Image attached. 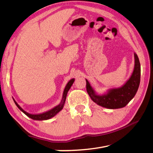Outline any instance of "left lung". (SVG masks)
I'll return each mask as SVG.
<instances>
[{
    "label": "left lung",
    "mask_w": 153,
    "mask_h": 153,
    "mask_svg": "<svg viewBox=\"0 0 153 153\" xmlns=\"http://www.w3.org/2000/svg\"><path fill=\"white\" fill-rule=\"evenodd\" d=\"M134 68L130 77L120 88H113L105 94H98L86 79V90L92 101L102 107L115 109L123 108L128 104L138 91L140 82V63L138 55L134 53Z\"/></svg>",
    "instance_id": "1"
}]
</instances>
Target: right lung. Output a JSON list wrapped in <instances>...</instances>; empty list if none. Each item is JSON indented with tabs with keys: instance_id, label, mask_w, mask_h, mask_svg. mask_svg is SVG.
I'll use <instances>...</instances> for the list:
<instances>
[{
	"instance_id": "obj_1",
	"label": "right lung",
	"mask_w": 153,
	"mask_h": 153,
	"mask_svg": "<svg viewBox=\"0 0 153 153\" xmlns=\"http://www.w3.org/2000/svg\"><path fill=\"white\" fill-rule=\"evenodd\" d=\"M74 81H75V79L73 78V79L69 80L68 83L67 84L66 86L64 89V91H63V97H62V100H61V102L59 103V104L57 106H56V107L52 108V109L46 111V112H45V113H40V114H30V113H28L26 112V111H25L24 109H23V108L21 107L19 105L17 104V102L15 101L13 98V99L15 105H16L17 107L19 108L20 111H22L23 113L25 114V115L27 116V117H29L30 118L32 119V120H38V121L47 120H49V119L53 117L54 116H55L56 114H57L59 112V111H61L62 109H63V108L64 107V105H65V102L67 92H68L69 89H70V88L71 87L72 84H74Z\"/></svg>"
}]
</instances>
